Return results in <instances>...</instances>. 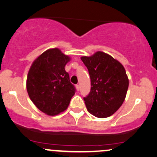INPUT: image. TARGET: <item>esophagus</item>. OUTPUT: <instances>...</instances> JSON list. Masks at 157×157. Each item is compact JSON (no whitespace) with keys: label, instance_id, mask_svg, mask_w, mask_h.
Segmentation results:
<instances>
[{"label":"esophagus","instance_id":"34e87169","mask_svg":"<svg viewBox=\"0 0 157 157\" xmlns=\"http://www.w3.org/2000/svg\"><path fill=\"white\" fill-rule=\"evenodd\" d=\"M76 88H77V91L80 90V85H76Z\"/></svg>","mask_w":157,"mask_h":157}]
</instances>
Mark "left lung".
Wrapping results in <instances>:
<instances>
[{"label": "left lung", "mask_w": 157, "mask_h": 157, "mask_svg": "<svg viewBox=\"0 0 157 157\" xmlns=\"http://www.w3.org/2000/svg\"><path fill=\"white\" fill-rule=\"evenodd\" d=\"M81 59L90 77V92L83 99L90 113L97 118H107L124 103L128 79L124 66L104 52H98Z\"/></svg>", "instance_id": "obj_1"}]
</instances>
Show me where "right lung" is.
I'll use <instances>...</instances> for the list:
<instances>
[{"instance_id":"obj_1","label":"right lung","mask_w":157,"mask_h":157,"mask_svg":"<svg viewBox=\"0 0 157 157\" xmlns=\"http://www.w3.org/2000/svg\"><path fill=\"white\" fill-rule=\"evenodd\" d=\"M70 57L59 49L41 54L29 71L26 89L33 104L41 111L55 116L68 107L76 89L64 69Z\"/></svg>"}]
</instances>
